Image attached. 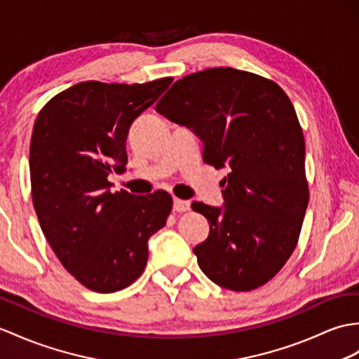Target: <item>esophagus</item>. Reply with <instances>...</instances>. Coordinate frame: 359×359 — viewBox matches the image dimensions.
I'll list each match as a JSON object with an SVG mask.
<instances>
[{
	"mask_svg": "<svg viewBox=\"0 0 359 359\" xmlns=\"http://www.w3.org/2000/svg\"><path fill=\"white\" fill-rule=\"evenodd\" d=\"M189 210V202L188 200H182V198H172V211L183 212Z\"/></svg>",
	"mask_w": 359,
	"mask_h": 359,
	"instance_id": "1",
	"label": "esophagus"
}]
</instances>
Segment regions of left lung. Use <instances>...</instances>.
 I'll return each mask as SVG.
<instances>
[{
  "instance_id": "obj_1",
  "label": "left lung",
  "mask_w": 359,
  "mask_h": 359,
  "mask_svg": "<svg viewBox=\"0 0 359 359\" xmlns=\"http://www.w3.org/2000/svg\"><path fill=\"white\" fill-rule=\"evenodd\" d=\"M156 111L202 140L205 163L228 170L222 206L193 203L210 223L193 248L200 269L224 289L260 287L294 252L309 203L292 102L273 81L222 67L174 82Z\"/></svg>"
}]
</instances>
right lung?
<instances>
[{"mask_svg": "<svg viewBox=\"0 0 359 359\" xmlns=\"http://www.w3.org/2000/svg\"><path fill=\"white\" fill-rule=\"evenodd\" d=\"M171 82H81L50 99L33 125L29 165L41 229L64 268L95 292H116L144 272L148 240L171 211L165 191L113 194L107 179L125 171L133 122Z\"/></svg>", "mask_w": 359, "mask_h": 359, "instance_id": "add662e5", "label": "right lung"}]
</instances>
